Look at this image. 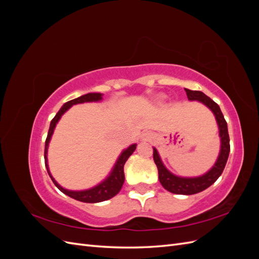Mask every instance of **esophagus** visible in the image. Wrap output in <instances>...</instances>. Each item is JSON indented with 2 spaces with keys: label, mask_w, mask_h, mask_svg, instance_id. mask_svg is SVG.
Returning <instances> with one entry per match:
<instances>
[{
  "label": "esophagus",
  "mask_w": 259,
  "mask_h": 259,
  "mask_svg": "<svg viewBox=\"0 0 259 259\" xmlns=\"http://www.w3.org/2000/svg\"><path fill=\"white\" fill-rule=\"evenodd\" d=\"M143 138H145V139H150V138H151V135L148 134V133H146V134H143Z\"/></svg>",
  "instance_id": "obj_1"
}]
</instances>
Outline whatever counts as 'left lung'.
<instances>
[{
    "label": "left lung",
    "instance_id": "1",
    "mask_svg": "<svg viewBox=\"0 0 259 259\" xmlns=\"http://www.w3.org/2000/svg\"><path fill=\"white\" fill-rule=\"evenodd\" d=\"M185 91L187 93L188 99L191 101H200L201 104L205 105L215 115L219 130V137H221V151H219L218 158L213 167L206 171L205 174L199 177H180L170 173L163 164L160 154L155 148H153V160L156 167H158L159 180L161 185L164 187V189L175 194L189 195L205 190L206 188L213 185L218 179V177L222 175L230 152V139L228 134V127H227V122L223 115L221 108H219L215 101L211 100L202 92L191 91L188 89H185Z\"/></svg>",
    "mask_w": 259,
    "mask_h": 259
}]
</instances>
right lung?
I'll return each mask as SVG.
<instances>
[{"label":"right lung","instance_id":"right-lung-1","mask_svg":"<svg viewBox=\"0 0 259 259\" xmlns=\"http://www.w3.org/2000/svg\"><path fill=\"white\" fill-rule=\"evenodd\" d=\"M100 100H103V94H100V93H89V94H85V95L77 97L75 99L67 101V103L60 108V110L57 112V114L55 115V117L52 120L51 125H50L48 138H46V140H45V150H44L45 166H46V169H48V173H49L50 177L53 180V183L62 193L69 195L70 198H72L74 200L85 202V203L103 202V201H106V200L113 198L114 195H116L117 193L120 192L121 188L124 184V180H125L124 164H125V162L127 161L130 156L133 154V152L135 151L137 145L133 144L128 148L124 149V150L121 152V154L119 155V158H117L112 170L110 171V174H109V176L106 179H104L103 182L98 184L97 186L91 188V189L79 190V191L65 189V188H62L56 182V180L54 179V177L51 174L50 168H49V164H48V149H49V145H50L54 130H55V127H56V124L60 120V117L62 116V114H64L67 110H69V109L71 108L73 105L84 104V103H97V101H100Z\"/></svg>","mask_w":259,"mask_h":259}]
</instances>
